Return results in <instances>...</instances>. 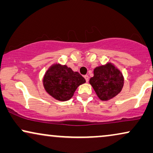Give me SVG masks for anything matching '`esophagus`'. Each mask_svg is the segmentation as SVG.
Masks as SVG:
<instances>
[{"label": "esophagus", "instance_id": "34e87169", "mask_svg": "<svg viewBox=\"0 0 153 153\" xmlns=\"http://www.w3.org/2000/svg\"><path fill=\"white\" fill-rule=\"evenodd\" d=\"M84 78H85V79L86 82H88V81H89V76H88V75H85V76H84Z\"/></svg>", "mask_w": 153, "mask_h": 153}]
</instances>
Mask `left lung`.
Returning a JSON list of instances; mask_svg holds the SVG:
<instances>
[{"mask_svg": "<svg viewBox=\"0 0 153 153\" xmlns=\"http://www.w3.org/2000/svg\"><path fill=\"white\" fill-rule=\"evenodd\" d=\"M123 82L122 73L111 63L95 68L94 76L90 79V85L102 101L117 96L122 90Z\"/></svg>", "mask_w": 153, "mask_h": 153, "instance_id": "obj_1", "label": "left lung"}]
</instances>
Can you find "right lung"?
<instances>
[{"label": "right lung", "instance_id": "obj_1", "mask_svg": "<svg viewBox=\"0 0 153 153\" xmlns=\"http://www.w3.org/2000/svg\"><path fill=\"white\" fill-rule=\"evenodd\" d=\"M85 80L80 73L73 71L67 65H52L44 76L45 90L59 101H67L72 97L75 90Z\"/></svg>", "mask_w": 153, "mask_h": 153}]
</instances>
